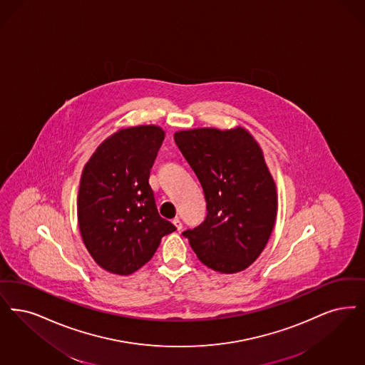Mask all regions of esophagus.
Instances as JSON below:
<instances>
[{"mask_svg": "<svg viewBox=\"0 0 365 365\" xmlns=\"http://www.w3.org/2000/svg\"><path fill=\"white\" fill-rule=\"evenodd\" d=\"M173 224L175 225L176 230H178V231H180V230L183 228V224H182V221L179 220V217H175V219L173 220Z\"/></svg>", "mask_w": 365, "mask_h": 365, "instance_id": "esophagus-1", "label": "esophagus"}]
</instances>
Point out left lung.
I'll return each instance as SVG.
<instances>
[{
	"mask_svg": "<svg viewBox=\"0 0 365 365\" xmlns=\"http://www.w3.org/2000/svg\"><path fill=\"white\" fill-rule=\"evenodd\" d=\"M174 138L202 186L207 210L198 227L182 235L207 267L225 274L247 269L277 216L276 185L262 149L242 128L178 131Z\"/></svg>",
	"mask_w": 365,
	"mask_h": 365,
	"instance_id": "left-lung-1",
	"label": "left lung"
}]
</instances>
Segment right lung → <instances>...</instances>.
I'll list each match as a JSON object with an SVG mask.
<instances>
[{
  "mask_svg": "<svg viewBox=\"0 0 365 365\" xmlns=\"http://www.w3.org/2000/svg\"><path fill=\"white\" fill-rule=\"evenodd\" d=\"M164 140L159 126L122 129L98 146L80 180L77 217L84 245L104 270L128 276L175 225L163 219L149 185Z\"/></svg>",
  "mask_w": 365,
  "mask_h": 365,
  "instance_id": "1",
  "label": "right lung"
}]
</instances>
